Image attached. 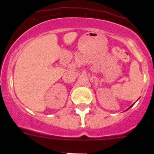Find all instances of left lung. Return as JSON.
<instances>
[{
	"instance_id": "8db88e82",
	"label": "left lung",
	"mask_w": 154,
	"mask_h": 154,
	"mask_svg": "<svg viewBox=\"0 0 154 154\" xmlns=\"http://www.w3.org/2000/svg\"><path fill=\"white\" fill-rule=\"evenodd\" d=\"M133 104H134V103H133ZM133 105H132V106H133ZM131 106H130V107H131ZM130 108H129V109H130Z\"/></svg>"
}]
</instances>
